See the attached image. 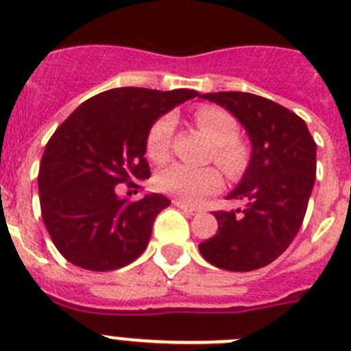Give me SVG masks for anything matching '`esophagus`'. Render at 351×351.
I'll return each mask as SVG.
<instances>
[{"instance_id":"esophagus-1","label":"esophagus","mask_w":351,"mask_h":351,"mask_svg":"<svg viewBox=\"0 0 351 351\" xmlns=\"http://www.w3.org/2000/svg\"><path fill=\"white\" fill-rule=\"evenodd\" d=\"M173 206L179 207V209H182V210H184V213H188V214H197L198 213L197 207H193V206H190V204L182 202V200H173Z\"/></svg>"}]
</instances>
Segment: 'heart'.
<instances>
[{"label": "heart", "mask_w": 351, "mask_h": 351, "mask_svg": "<svg viewBox=\"0 0 351 351\" xmlns=\"http://www.w3.org/2000/svg\"><path fill=\"white\" fill-rule=\"evenodd\" d=\"M197 128L213 144L210 158L225 172L226 178L237 179L250 165V149L239 141V126L228 110L216 105H202L193 114ZM173 117L161 116L154 121L145 138V153L156 163L169 160L172 153ZM161 191L176 195L184 202L197 204L221 186V176L214 167H191L173 163L161 170L156 178Z\"/></svg>", "instance_id": "heart-1"}]
</instances>
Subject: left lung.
Segmentation results:
<instances>
[{"instance_id":"8db88e82","label":"left lung","mask_w":351,"mask_h":351,"mask_svg":"<svg viewBox=\"0 0 351 351\" xmlns=\"http://www.w3.org/2000/svg\"><path fill=\"white\" fill-rule=\"evenodd\" d=\"M234 114L251 138V161L226 198L241 209L216 210L218 232L198 244L209 263L225 271L265 267L290 246L306 216L316 176V144L297 114L263 96L206 93Z\"/></svg>"}]
</instances>
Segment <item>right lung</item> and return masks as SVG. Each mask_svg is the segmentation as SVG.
<instances>
[{
  "instance_id": "add662e5",
  "label": "right lung",
  "mask_w": 351,
  "mask_h": 351,
  "mask_svg": "<svg viewBox=\"0 0 351 351\" xmlns=\"http://www.w3.org/2000/svg\"><path fill=\"white\" fill-rule=\"evenodd\" d=\"M195 96L193 89H108L79 105L56 130L40 161V207L68 262L105 272L142 255L154 218L170 200L147 193L130 202L117 197V184L138 188L151 176L144 158L149 128Z\"/></svg>"
}]
</instances>
